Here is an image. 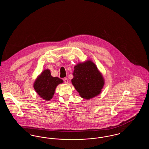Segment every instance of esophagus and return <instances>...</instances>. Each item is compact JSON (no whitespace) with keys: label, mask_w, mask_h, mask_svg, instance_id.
Masks as SVG:
<instances>
[{"label":"esophagus","mask_w":149,"mask_h":149,"mask_svg":"<svg viewBox=\"0 0 149 149\" xmlns=\"http://www.w3.org/2000/svg\"><path fill=\"white\" fill-rule=\"evenodd\" d=\"M64 82H65V83H66V84H67V83H68V79L67 78H64Z\"/></svg>","instance_id":"34e87169"}]
</instances>
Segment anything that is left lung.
I'll list each match as a JSON object with an SVG mask.
<instances>
[{"label": "left lung", "mask_w": 149, "mask_h": 149, "mask_svg": "<svg viewBox=\"0 0 149 149\" xmlns=\"http://www.w3.org/2000/svg\"><path fill=\"white\" fill-rule=\"evenodd\" d=\"M72 75V84L82 98L91 99L101 92L104 80L95 64L91 60L75 65Z\"/></svg>", "instance_id": "1"}]
</instances>
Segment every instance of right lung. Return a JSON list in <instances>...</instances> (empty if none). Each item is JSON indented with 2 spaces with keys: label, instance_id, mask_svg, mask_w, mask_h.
Instances as JSON below:
<instances>
[{
  "label": "right lung",
  "instance_id": "obj_1",
  "mask_svg": "<svg viewBox=\"0 0 149 149\" xmlns=\"http://www.w3.org/2000/svg\"><path fill=\"white\" fill-rule=\"evenodd\" d=\"M63 83L62 79L52 77L50 70L46 69L36 79L33 87L42 99L48 101L52 98L57 86Z\"/></svg>",
  "mask_w": 149,
  "mask_h": 149
}]
</instances>
